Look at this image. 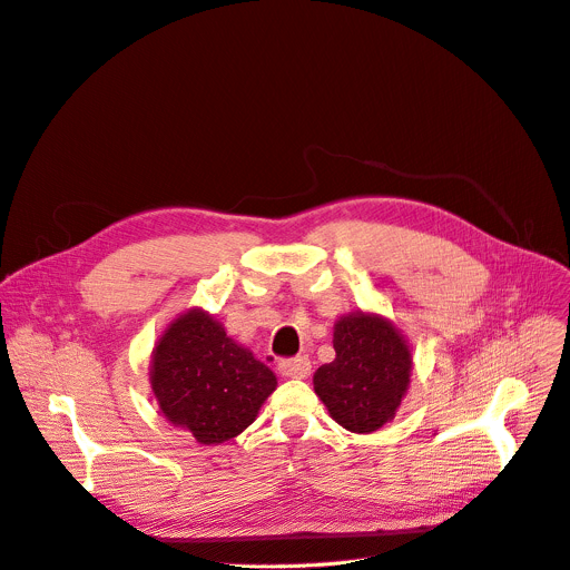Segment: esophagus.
<instances>
[{
	"label": "esophagus",
	"mask_w": 570,
	"mask_h": 570,
	"mask_svg": "<svg viewBox=\"0 0 570 570\" xmlns=\"http://www.w3.org/2000/svg\"><path fill=\"white\" fill-rule=\"evenodd\" d=\"M278 370L283 376L287 379H305L311 374V361L305 356H296V358H285L278 363Z\"/></svg>",
	"instance_id": "esophagus-1"
}]
</instances>
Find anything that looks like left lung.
<instances>
[{
	"mask_svg": "<svg viewBox=\"0 0 570 570\" xmlns=\"http://www.w3.org/2000/svg\"><path fill=\"white\" fill-rule=\"evenodd\" d=\"M335 361L315 376L331 417L354 433H372L395 417L406 395L413 356L397 326L381 315L352 313L333 326Z\"/></svg>",
	"mask_w": 570,
	"mask_h": 570,
	"instance_id": "8db88e82",
	"label": "left lung"
}]
</instances>
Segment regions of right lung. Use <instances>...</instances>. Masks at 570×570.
Wrapping results in <instances>:
<instances>
[{"mask_svg": "<svg viewBox=\"0 0 570 570\" xmlns=\"http://www.w3.org/2000/svg\"><path fill=\"white\" fill-rule=\"evenodd\" d=\"M276 383L265 363L200 308L173 320L153 348L150 385L159 411L200 445L239 435L255 422Z\"/></svg>", "mask_w": 570, "mask_h": 570, "instance_id": "add662e5", "label": "right lung"}]
</instances>
